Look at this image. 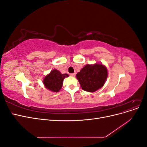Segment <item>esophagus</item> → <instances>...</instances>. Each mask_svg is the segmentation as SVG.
<instances>
[{
  "label": "esophagus",
  "mask_w": 147,
  "mask_h": 147,
  "mask_svg": "<svg viewBox=\"0 0 147 147\" xmlns=\"http://www.w3.org/2000/svg\"><path fill=\"white\" fill-rule=\"evenodd\" d=\"M70 76H72V77H74L75 75V74H70Z\"/></svg>",
  "instance_id": "34e87169"
}]
</instances>
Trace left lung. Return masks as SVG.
Instances as JSON below:
<instances>
[{
    "mask_svg": "<svg viewBox=\"0 0 147 147\" xmlns=\"http://www.w3.org/2000/svg\"><path fill=\"white\" fill-rule=\"evenodd\" d=\"M108 76L107 67L102 64H87L76 77L84 91L93 92L104 86Z\"/></svg>",
    "mask_w": 147,
    "mask_h": 147,
    "instance_id": "8db88e82",
    "label": "left lung"
}]
</instances>
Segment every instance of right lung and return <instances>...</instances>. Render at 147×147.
Instances as JSON below:
<instances>
[{"label":"right lung","mask_w":147,"mask_h":147,"mask_svg":"<svg viewBox=\"0 0 147 147\" xmlns=\"http://www.w3.org/2000/svg\"><path fill=\"white\" fill-rule=\"evenodd\" d=\"M68 77V74H62L59 70L53 69L44 78L43 83L48 90L57 92L61 89L64 79Z\"/></svg>","instance_id":"obj_1"}]
</instances>
